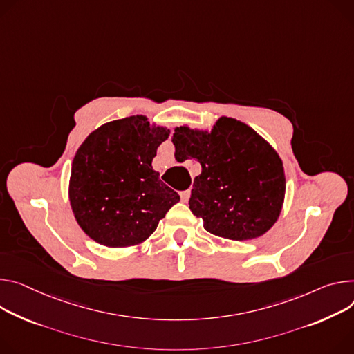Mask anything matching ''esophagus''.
<instances>
[{"label": "esophagus", "instance_id": "1", "mask_svg": "<svg viewBox=\"0 0 354 354\" xmlns=\"http://www.w3.org/2000/svg\"><path fill=\"white\" fill-rule=\"evenodd\" d=\"M189 198H190V190H183V192H180V199H182L183 203H186V202L189 201Z\"/></svg>", "mask_w": 354, "mask_h": 354}]
</instances>
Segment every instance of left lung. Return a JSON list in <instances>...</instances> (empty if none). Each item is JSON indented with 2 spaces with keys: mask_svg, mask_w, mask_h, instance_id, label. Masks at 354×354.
<instances>
[{
  "mask_svg": "<svg viewBox=\"0 0 354 354\" xmlns=\"http://www.w3.org/2000/svg\"><path fill=\"white\" fill-rule=\"evenodd\" d=\"M179 162L196 159L189 209L218 237L251 240L277 221L285 195L282 160L252 128L221 117L210 133L176 127L172 137Z\"/></svg>",
  "mask_w": 354,
  "mask_h": 354,
  "instance_id": "1",
  "label": "left lung"
}]
</instances>
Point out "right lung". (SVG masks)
Returning a JSON list of instances; mask_svg holds the SVG:
<instances>
[{"instance_id":"right-lung-1","label":"right lung","mask_w":354,"mask_h":354,"mask_svg":"<svg viewBox=\"0 0 354 354\" xmlns=\"http://www.w3.org/2000/svg\"><path fill=\"white\" fill-rule=\"evenodd\" d=\"M169 136L147 117L110 121L77 149L69 199L83 232L103 245L128 247L147 240L179 195L152 169L156 148Z\"/></svg>"}]
</instances>
